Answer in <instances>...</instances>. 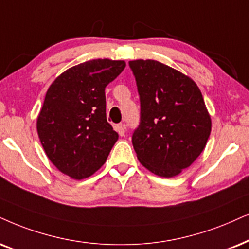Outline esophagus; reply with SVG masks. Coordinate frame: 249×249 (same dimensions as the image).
<instances>
[{
    "label": "esophagus",
    "instance_id": "esophagus-1",
    "mask_svg": "<svg viewBox=\"0 0 249 249\" xmlns=\"http://www.w3.org/2000/svg\"><path fill=\"white\" fill-rule=\"evenodd\" d=\"M116 131L118 132V134L123 137V135L125 134V131H126V127H125L124 124H118L117 126H116Z\"/></svg>",
    "mask_w": 249,
    "mask_h": 249
}]
</instances>
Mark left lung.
Instances as JSON below:
<instances>
[{"mask_svg":"<svg viewBox=\"0 0 249 249\" xmlns=\"http://www.w3.org/2000/svg\"><path fill=\"white\" fill-rule=\"evenodd\" d=\"M140 95V125L132 143L154 175L178 176L203 152L212 118L194 80L154 59L130 61Z\"/></svg>","mask_w":249,"mask_h":249,"instance_id":"obj_1","label":"left lung"}]
</instances>
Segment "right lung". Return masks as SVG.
Masks as SVG:
<instances>
[{"label": "right lung", "mask_w": 249, "mask_h": 249, "mask_svg": "<svg viewBox=\"0 0 249 249\" xmlns=\"http://www.w3.org/2000/svg\"><path fill=\"white\" fill-rule=\"evenodd\" d=\"M125 65L92 59L68 69L49 86L36 130L46 155L62 174L80 180L106 163L118 133L107 122L105 89Z\"/></svg>", "instance_id": "add662e5"}]
</instances>
